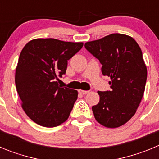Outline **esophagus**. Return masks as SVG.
<instances>
[{
  "mask_svg": "<svg viewBox=\"0 0 159 159\" xmlns=\"http://www.w3.org/2000/svg\"><path fill=\"white\" fill-rule=\"evenodd\" d=\"M79 92H80V93L82 94V95H86V94H88V92H89V91H84V90H80Z\"/></svg>",
  "mask_w": 159,
  "mask_h": 159,
  "instance_id": "obj_1",
  "label": "esophagus"
}]
</instances>
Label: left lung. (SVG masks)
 I'll return each mask as SVG.
<instances>
[{"label":"left lung","mask_w":159,"mask_h":159,"mask_svg":"<svg viewBox=\"0 0 159 159\" xmlns=\"http://www.w3.org/2000/svg\"><path fill=\"white\" fill-rule=\"evenodd\" d=\"M86 49L102 64L111 78V91L98 92L99 102L92 107L95 119L108 128L128 122L139 106L147 82V66L137 42L130 36L112 33L85 43Z\"/></svg>","instance_id":"1"}]
</instances>
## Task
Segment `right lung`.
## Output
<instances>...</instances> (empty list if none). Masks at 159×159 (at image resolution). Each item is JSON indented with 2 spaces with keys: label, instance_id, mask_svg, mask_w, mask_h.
<instances>
[{
  "label": "right lung",
  "instance_id": "1",
  "mask_svg": "<svg viewBox=\"0 0 159 159\" xmlns=\"http://www.w3.org/2000/svg\"><path fill=\"white\" fill-rule=\"evenodd\" d=\"M82 42L38 38L25 44L15 74L23 110L32 121L45 127H57L69 117L78 97L76 90L59 86L67 60L82 48Z\"/></svg>",
  "mask_w": 159,
  "mask_h": 159
}]
</instances>
